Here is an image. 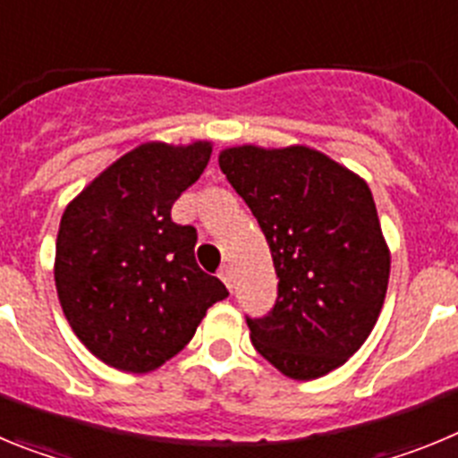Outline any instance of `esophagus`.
<instances>
[{
	"label": "esophagus",
	"instance_id": "34e87169",
	"mask_svg": "<svg viewBox=\"0 0 458 458\" xmlns=\"http://www.w3.org/2000/svg\"><path fill=\"white\" fill-rule=\"evenodd\" d=\"M217 275H220V279L226 284V289H233V273H232V268H229V266H222L220 273H217Z\"/></svg>",
	"mask_w": 458,
	"mask_h": 458
}]
</instances>
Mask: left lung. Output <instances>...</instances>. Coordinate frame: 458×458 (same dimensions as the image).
<instances>
[{
  "label": "left lung",
  "instance_id": "left-lung-1",
  "mask_svg": "<svg viewBox=\"0 0 458 458\" xmlns=\"http://www.w3.org/2000/svg\"><path fill=\"white\" fill-rule=\"evenodd\" d=\"M220 169L257 217L277 301L250 318L254 349L295 380L342 367L374 330L390 250L365 181L310 147L225 148Z\"/></svg>",
  "mask_w": 458,
  "mask_h": 458
}]
</instances>
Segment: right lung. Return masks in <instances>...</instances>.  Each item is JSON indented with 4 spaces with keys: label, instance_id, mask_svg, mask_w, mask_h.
<instances>
[{
    "label": "right lung",
    "instance_id": "1",
    "mask_svg": "<svg viewBox=\"0 0 458 458\" xmlns=\"http://www.w3.org/2000/svg\"><path fill=\"white\" fill-rule=\"evenodd\" d=\"M210 141H148L121 156L66 206L55 284L72 333L105 365L147 374L185 349L229 291L194 259L197 229L172 206L199 179Z\"/></svg>",
    "mask_w": 458,
    "mask_h": 458
}]
</instances>
